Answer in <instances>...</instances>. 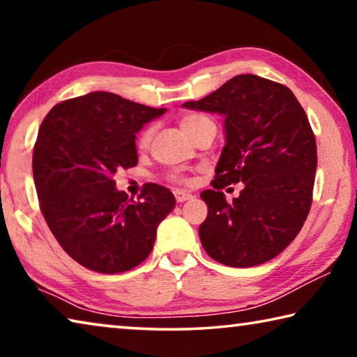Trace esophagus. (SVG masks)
<instances>
[{"instance_id":"obj_1","label":"esophagus","mask_w":357,"mask_h":357,"mask_svg":"<svg viewBox=\"0 0 357 357\" xmlns=\"http://www.w3.org/2000/svg\"><path fill=\"white\" fill-rule=\"evenodd\" d=\"M174 198H176L178 203H184L187 200H192V193L185 192V190H174Z\"/></svg>"}]
</instances>
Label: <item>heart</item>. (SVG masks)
Listing matches in <instances>:
<instances>
[{"mask_svg":"<svg viewBox=\"0 0 357 357\" xmlns=\"http://www.w3.org/2000/svg\"><path fill=\"white\" fill-rule=\"evenodd\" d=\"M211 123H213V121H211V119L206 118V116H203V114L190 113V114H185V116H184L183 119H181V128H183V130L185 132L187 135L192 137L193 132L198 130L200 128H203V126L211 124ZM151 138H153V128L144 129V130L142 132V134H140V137H138L137 146L140 148V149L148 148ZM172 179H174V181H184V178H181L179 174H173Z\"/></svg>","mask_w":357,"mask_h":357,"instance_id":"obj_1","label":"heart"}]
</instances>
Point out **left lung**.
I'll return each mask as SVG.
<instances>
[{
    "label": "left lung",
    "instance_id": "left-lung-1",
    "mask_svg": "<svg viewBox=\"0 0 357 357\" xmlns=\"http://www.w3.org/2000/svg\"><path fill=\"white\" fill-rule=\"evenodd\" d=\"M183 107L225 116L214 190L200 195L208 204L203 249L231 268L269 261L298 236L312 206L317 142L304 108L285 84L252 74ZM236 182L243 190L228 204L220 190Z\"/></svg>",
    "mask_w": 357,
    "mask_h": 357
}]
</instances>
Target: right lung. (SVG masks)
Here are the masks:
<instances>
[{"instance_id": "1", "label": "right lung", "mask_w": 357, "mask_h": 357, "mask_svg": "<svg viewBox=\"0 0 357 357\" xmlns=\"http://www.w3.org/2000/svg\"><path fill=\"white\" fill-rule=\"evenodd\" d=\"M164 113L94 91L55 105L42 121L33 153L39 206L59 245L84 268L100 274L135 268L176 204L164 185L146 184L135 202L113 179L138 164L135 134Z\"/></svg>"}]
</instances>
